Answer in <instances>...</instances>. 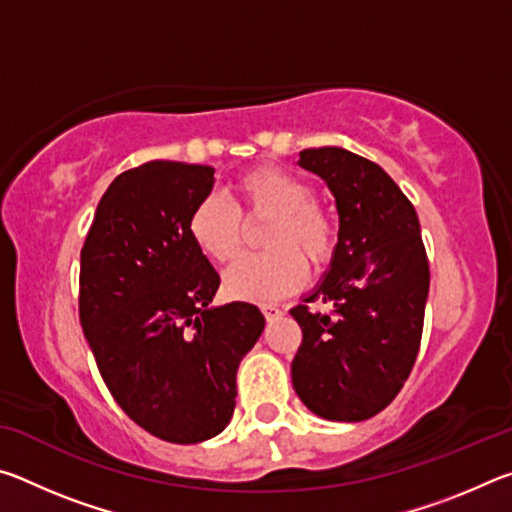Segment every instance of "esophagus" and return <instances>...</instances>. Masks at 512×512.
Instances as JSON below:
<instances>
[{
  "label": "esophagus",
  "mask_w": 512,
  "mask_h": 512,
  "mask_svg": "<svg viewBox=\"0 0 512 512\" xmlns=\"http://www.w3.org/2000/svg\"><path fill=\"white\" fill-rule=\"evenodd\" d=\"M262 314L266 320H277L282 316V309L275 307V305H262Z\"/></svg>",
  "instance_id": "1"
}]
</instances>
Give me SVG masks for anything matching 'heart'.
<instances>
[{"mask_svg":"<svg viewBox=\"0 0 512 512\" xmlns=\"http://www.w3.org/2000/svg\"><path fill=\"white\" fill-rule=\"evenodd\" d=\"M239 210L219 194L201 198L189 214V237L216 264L235 259L244 223L273 216L264 232L266 253L244 255L223 277V287L237 300L275 302L298 291L307 280V262L323 268L336 250V223L314 198V187L289 171L257 167L235 183Z\"/></svg>","mask_w":512,"mask_h":512,"instance_id":"heart-1","label":"heart"}]
</instances>
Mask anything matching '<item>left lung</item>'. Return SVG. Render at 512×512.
Returning <instances> with one entry per match:
<instances>
[{
    "label": "left lung",
    "mask_w": 512,
    "mask_h": 512,
    "mask_svg": "<svg viewBox=\"0 0 512 512\" xmlns=\"http://www.w3.org/2000/svg\"><path fill=\"white\" fill-rule=\"evenodd\" d=\"M300 167L332 189L339 244L305 305L291 309L302 343L293 388L325 420L361 422L391 404L420 350L429 259L415 207L379 164L339 146L300 151ZM320 297L329 315L306 305Z\"/></svg>",
    "instance_id": "obj_1"
}]
</instances>
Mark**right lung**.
Segmentation results:
<instances>
[{
	"label": "right lung",
	"mask_w": 512,
	"mask_h": 512,
	"mask_svg": "<svg viewBox=\"0 0 512 512\" xmlns=\"http://www.w3.org/2000/svg\"><path fill=\"white\" fill-rule=\"evenodd\" d=\"M214 169L155 160L101 196L81 248L79 316L110 395L167 443L194 445L232 418L237 368L264 329L250 302L212 307L221 277L189 237Z\"/></svg>",
	"instance_id": "1"
}]
</instances>
